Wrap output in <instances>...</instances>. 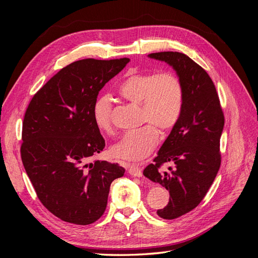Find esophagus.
Instances as JSON below:
<instances>
[{"label": "esophagus", "mask_w": 258, "mask_h": 258, "mask_svg": "<svg viewBox=\"0 0 258 258\" xmlns=\"http://www.w3.org/2000/svg\"><path fill=\"white\" fill-rule=\"evenodd\" d=\"M128 172H129L130 175L135 176V177H141L142 176V170L137 165H131L128 168Z\"/></svg>", "instance_id": "esophagus-1"}]
</instances>
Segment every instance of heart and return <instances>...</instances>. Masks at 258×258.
<instances>
[{
	"mask_svg": "<svg viewBox=\"0 0 258 258\" xmlns=\"http://www.w3.org/2000/svg\"><path fill=\"white\" fill-rule=\"evenodd\" d=\"M117 92L129 103L140 105V123L146 124L124 134L113 145L112 152L121 159L142 160L157 145L158 131L165 134L172 130L181 119L185 103L183 83L176 74L171 72L132 74L119 84ZM91 115L101 131L113 134L110 96L101 95L95 100Z\"/></svg>",
	"mask_w": 258,
	"mask_h": 258,
	"instance_id": "b5f03b06",
	"label": "heart"
}]
</instances>
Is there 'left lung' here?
I'll use <instances>...</instances> for the list:
<instances>
[{"label":"left lung","instance_id":"8db88e82","mask_svg":"<svg viewBox=\"0 0 258 258\" xmlns=\"http://www.w3.org/2000/svg\"><path fill=\"white\" fill-rule=\"evenodd\" d=\"M148 57L172 67L185 90L181 119L143 174L170 194L168 205L157 211L165 220H174L196 208L205 198L221 167L220 140L224 113L214 83L209 74L188 56L177 51H161ZM166 162H173L163 173Z\"/></svg>","mask_w":258,"mask_h":258}]
</instances>
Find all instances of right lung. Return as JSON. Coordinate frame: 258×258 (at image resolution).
Instances as JSON below:
<instances>
[{
  "label": "right lung",
  "instance_id": "obj_1",
  "mask_svg": "<svg viewBox=\"0 0 258 258\" xmlns=\"http://www.w3.org/2000/svg\"><path fill=\"white\" fill-rule=\"evenodd\" d=\"M129 58L83 59L61 69L30 101L21 159L43 206L60 220L89 225L102 216L118 163L89 162L105 146L91 110L99 91Z\"/></svg>",
  "mask_w": 258,
  "mask_h": 258
}]
</instances>
